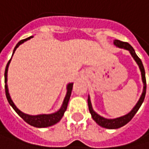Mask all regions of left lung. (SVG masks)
Masks as SVG:
<instances>
[{
	"instance_id": "obj_1",
	"label": "left lung",
	"mask_w": 149,
	"mask_h": 149,
	"mask_svg": "<svg viewBox=\"0 0 149 149\" xmlns=\"http://www.w3.org/2000/svg\"><path fill=\"white\" fill-rule=\"evenodd\" d=\"M114 45L117 46L118 47L120 48H125L126 50H128L132 56L133 57V58L135 59V61L137 63L140 70H141V73H142V79H143V94L139 99V101L137 102V103L136 104V106L133 108V109L132 111L130 112L128 114L122 116V117H120V118H117V119H113V120H109V119H105L103 117L100 116L99 114H97L96 112L93 111L92 109V107H91V103L90 98H88V108H89V111H90L91 114V117L92 119L96 121L97 124H98L100 126L103 127V128H107V129H117V128H120V127H122L123 125H126L129 121L132 120L134 115L136 114V113L138 111L139 108L141 107L142 103L143 102L144 98H145V95H146V87H147V84H146V77H145V70H144V67L141 59L137 57V55L136 54L135 51L133 47L127 42H124L121 40H114Z\"/></svg>"
}]
</instances>
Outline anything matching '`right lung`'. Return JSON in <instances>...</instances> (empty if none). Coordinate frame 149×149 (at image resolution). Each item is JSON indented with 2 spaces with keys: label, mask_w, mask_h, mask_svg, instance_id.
I'll use <instances>...</instances> for the list:
<instances>
[{
  "label": "right lung",
  "mask_w": 149,
  "mask_h": 149,
  "mask_svg": "<svg viewBox=\"0 0 149 149\" xmlns=\"http://www.w3.org/2000/svg\"><path fill=\"white\" fill-rule=\"evenodd\" d=\"M33 36H30V37L26 38V39H24V40H21L16 45V47L13 50V53L15 52L17 48L18 47V46L22 43H24V41H26L27 40H29L30 38H32ZM10 61L11 59L8 61L7 64H6V67L5 69V91H6V98H7V101L10 103V105L13 108V109L17 112V113L28 124H29L30 125L32 126H35V127H38V128H44V127H48V126H51V125H53L55 124L60 121V120L62 119V117L63 116V113L64 112L66 111L67 109V107H68V103L69 101V97H70V95H71V91H72V88H73V83H70L68 85V87H67V94H66V97L64 98V101L63 102V105L61 107V109H59L58 111L54 113H52V114H40V115H29L26 114L23 112H21L16 106L15 104L13 103V102L12 101L11 97H10V95H9V92H8V88H7V85H6V80H7V69H8V65L10 63Z\"/></svg>",
  "instance_id": "obj_1"
}]
</instances>
